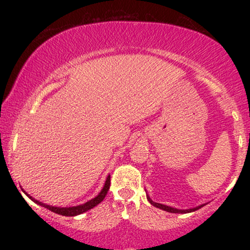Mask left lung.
Here are the masks:
<instances>
[{
  "label": "left lung",
  "instance_id": "obj_1",
  "mask_svg": "<svg viewBox=\"0 0 250 250\" xmlns=\"http://www.w3.org/2000/svg\"><path fill=\"white\" fill-rule=\"evenodd\" d=\"M147 199H148V201L149 202L151 203V205L154 206V207H156V208H160V209H162V210H166V211H168V213H175V214H186V213H191V211H195V210H197V209H200L201 207H202V206H199V207H196V208H193V209H187V210H181V209H176V208H171V207H168V206H165V205H161V203H156V202H154V201H151L150 199H149V196H147Z\"/></svg>",
  "mask_w": 250,
  "mask_h": 250
}]
</instances>
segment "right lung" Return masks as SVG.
Segmentation results:
<instances>
[{
    "mask_svg": "<svg viewBox=\"0 0 250 250\" xmlns=\"http://www.w3.org/2000/svg\"><path fill=\"white\" fill-rule=\"evenodd\" d=\"M109 187H110V176L107 177V181H105L104 183V187L101 190V193L97 195L96 197H94L93 200L88 201V202H85L84 205H81V206H76V207H69V208H57V207H53V206H48V205H44V203L42 202H39L37 200H34L33 197L29 196V199H31L34 201V202H36L37 205L42 206V207L49 209V210L54 211V213L56 214H60V215H63V216H76V215H80L82 213H84V211H88L89 209L94 208L95 206L99 205V203H101L103 199L105 197V195H107L108 190H109Z\"/></svg>",
    "mask_w": 250,
    "mask_h": 250,
    "instance_id": "1",
    "label": "right lung"
}]
</instances>
